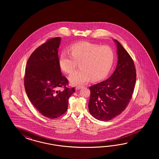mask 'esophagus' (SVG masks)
I'll return each instance as SVG.
<instances>
[{"label":"esophagus","instance_id":"obj_1","mask_svg":"<svg viewBox=\"0 0 159 159\" xmlns=\"http://www.w3.org/2000/svg\"><path fill=\"white\" fill-rule=\"evenodd\" d=\"M82 88V86H77L76 87V90H80V89H81Z\"/></svg>","mask_w":159,"mask_h":159}]
</instances>
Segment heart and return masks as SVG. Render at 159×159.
Here are the masks:
<instances>
[{
	"label": "heart",
	"mask_w": 159,
	"mask_h": 159,
	"mask_svg": "<svg viewBox=\"0 0 159 159\" xmlns=\"http://www.w3.org/2000/svg\"><path fill=\"white\" fill-rule=\"evenodd\" d=\"M61 53L59 63L64 72L71 73L79 64L80 69L69 76L70 83L74 86L86 84L92 79L97 81L105 77L113 65L115 54L108 46H103L88 43H74L70 49Z\"/></svg>",
	"instance_id": "heart-1"
}]
</instances>
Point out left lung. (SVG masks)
I'll use <instances>...</instances> for the list:
<instances>
[{"mask_svg": "<svg viewBox=\"0 0 159 159\" xmlns=\"http://www.w3.org/2000/svg\"><path fill=\"white\" fill-rule=\"evenodd\" d=\"M116 70L103 82L90 87L89 111L97 120H111L120 115L129 102L136 83L135 65L129 54L117 40Z\"/></svg>", "mask_w": 159, "mask_h": 159, "instance_id": "8db88e82", "label": "left lung"}]
</instances>
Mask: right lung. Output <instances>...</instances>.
<instances>
[{
	"label": "right lung",
	"mask_w": 159,
	"mask_h": 159,
	"mask_svg": "<svg viewBox=\"0 0 159 159\" xmlns=\"http://www.w3.org/2000/svg\"><path fill=\"white\" fill-rule=\"evenodd\" d=\"M61 37L50 39L37 48L26 65L24 87L34 107L48 118H57L67 111L69 97L75 92L69 89L68 80L62 75L58 48ZM63 86L64 91L58 90Z\"/></svg>",
	"instance_id": "obj_1"
}]
</instances>
